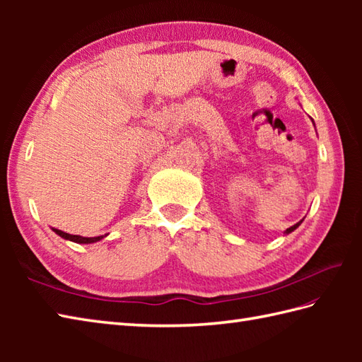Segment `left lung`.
Wrapping results in <instances>:
<instances>
[{"label": "left lung", "mask_w": 362, "mask_h": 362, "mask_svg": "<svg viewBox=\"0 0 362 362\" xmlns=\"http://www.w3.org/2000/svg\"><path fill=\"white\" fill-rule=\"evenodd\" d=\"M313 121V119H311ZM313 124H314V121H313ZM305 219V218H303ZM303 219L302 221H298L297 222V224H294V226H292V227H289V228H286V230H284V235H289V233H292V232H294V230L300 226V224H302V222H303Z\"/></svg>", "instance_id": "8db88e82"}]
</instances>
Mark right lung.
<instances>
[{
	"label": "right lung",
	"mask_w": 362,
	"mask_h": 362,
	"mask_svg": "<svg viewBox=\"0 0 362 362\" xmlns=\"http://www.w3.org/2000/svg\"><path fill=\"white\" fill-rule=\"evenodd\" d=\"M51 230L56 235H59L60 238H64V240H66V241H73V243H76V244H93V243H98V241H101V240H104V238L109 235V233H105V235H101V236H95V238H87V236H81V235H70V233H65V232H62V230H59V228H52L51 227Z\"/></svg>",
	"instance_id": "1"
}]
</instances>
